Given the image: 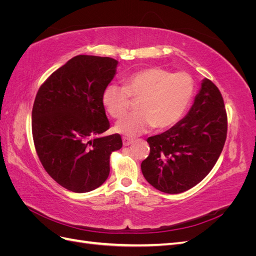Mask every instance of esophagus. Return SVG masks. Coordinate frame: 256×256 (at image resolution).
Here are the masks:
<instances>
[{"label": "esophagus", "instance_id": "obj_1", "mask_svg": "<svg viewBox=\"0 0 256 256\" xmlns=\"http://www.w3.org/2000/svg\"><path fill=\"white\" fill-rule=\"evenodd\" d=\"M132 142H134L132 138H127V136H124L122 138V144H124V146H129Z\"/></svg>", "mask_w": 256, "mask_h": 256}]
</instances>
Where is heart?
Segmentation results:
<instances>
[{"instance_id":"heart-1","label":"heart","mask_w":256,"mask_h":256,"mask_svg":"<svg viewBox=\"0 0 256 256\" xmlns=\"http://www.w3.org/2000/svg\"><path fill=\"white\" fill-rule=\"evenodd\" d=\"M194 82L186 72L173 74L161 67H150L130 74L124 86L109 84L102 92V104L113 118H120L130 108V98L138 100V112L118 122L115 130L128 136L142 134L150 128L173 126L187 109Z\"/></svg>"}]
</instances>
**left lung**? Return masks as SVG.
Wrapping results in <instances>:
<instances>
[{
	"mask_svg": "<svg viewBox=\"0 0 256 256\" xmlns=\"http://www.w3.org/2000/svg\"><path fill=\"white\" fill-rule=\"evenodd\" d=\"M228 115L219 88L204 79L184 118L150 136V154L141 164L154 188L177 194L194 187L212 171L226 140Z\"/></svg>",
	"mask_w": 256,
	"mask_h": 256,
	"instance_id": "1",
	"label": "left lung"
}]
</instances>
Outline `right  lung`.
Segmentation results:
<instances>
[{"mask_svg":"<svg viewBox=\"0 0 256 256\" xmlns=\"http://www.w3.org/2000/svg\"><path fill=\"white\" fill-rule=\"evenodd\" d=\"M118 62L76 56L38 90L32 111L35 150L44 168L65 189L84 193L100 187L110 173V156L122 148L120 134L99 138L110 128L102 92Z\"/></svg>","mask_w":256,"mask_h":256,"instance_id":"right-lung-1","label":"right lung"}]
</instances>
